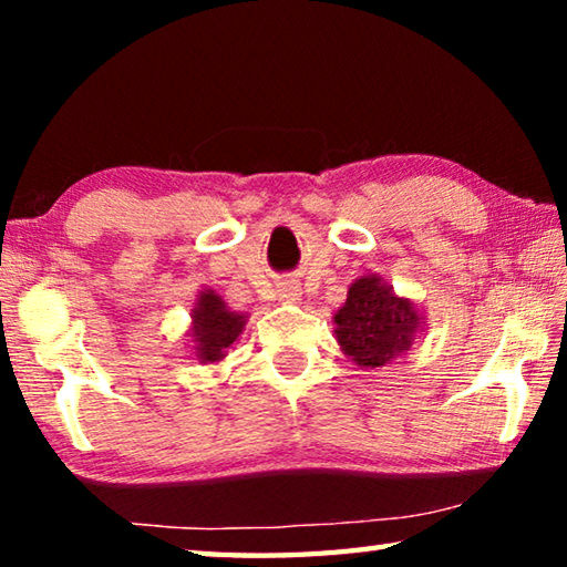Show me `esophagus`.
<instances>
[{
  "mask_svg": "<svg viewBox=\"0 0 567 567\" xmlns=\"http://www.w3.org/2000/svg\"><path fill=\"white\" fill-rule=\"evenodd\" d=\"M277 295H280V300H285V302H297L302 297V290H300V285H297V282L287 280V282L280 285V290H277Z\"/></svg>",
  "mask_w": 567,
  "mask_h": 567,
  "instance_id": "esophagus-1",
  "label": "esophagus"
}]
</instances>
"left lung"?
I'll use <instances>...</instances> for the list:
<instances>
[{
  "label": "left lung",
  "mask_w": 567,
  "mask_h": 567,
  "mask_svg": "<svg viewBox=\"0 0 567 567\" xmlns=\"http://www.w3.org/2000/svg\"><path fill=\"white\" fill-rule=\"evenodd\" d=\"M332 322L342 354L364 370H375L408 354L425 330V312L380 275H362L348 287V300Z\"/></svg>",
  "instance_id": "obj_1"
}]
</instances>
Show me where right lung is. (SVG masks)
<instances>
[{"instance_id": "right-lung-1", "label": "right lung", "mask_w": 567, "mask_h": 567, "mask_svg": "<svg viewBox=\"0 0 567 567\" xmlns=\"http://www.w3.org/2000/svg\"><path fill=\"white\" fill-rule=\"evenodd\" d=\"M187 342L192 360L199 364H217L227 358L243 338L247 315L229 310L227 302L215 290H199L189 312Z\"/></svg>"}]
</instances>
